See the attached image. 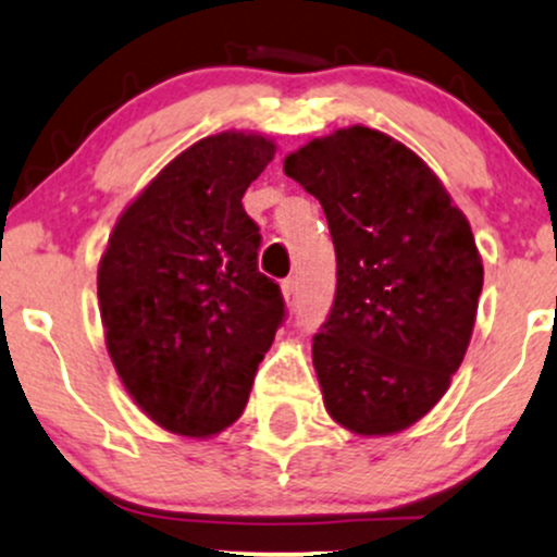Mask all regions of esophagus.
Here are the masks:
<instances>
[{
  "mask_svg": "<svg viewBox=\"0 0 557 557\" xmlns=\"http://www.w3.org/2000/svg\"><path fill=\"white\" fill-rule=\"evenodd\" d=\"M298 293H300L298 277L283 280V296H285V300H290V304H298Z\"/></svg>",
  "mask_w": 557,
  "mask_h": 557,
  "instance_id": "obj_1",
  "label": "esophagus"
}]
</instances>
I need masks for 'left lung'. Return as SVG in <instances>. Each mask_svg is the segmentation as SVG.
I'll return each instance as SVG.
<instances>
[{
  "mask_svg": "<svg viewBox=\"0 0 557 557\" xmlns=\"http://www.w3.org/2000/svg\"><path fill=\"white\" fill-rule=\"evenodd\" d=\"M319 198L337 287L311 356L330 417L356 434L417 424L445 395L474 330L482 257L445 185L400 140L354 125L285 157Z\"/></svg>",
  "mask_w": 557,
  "mask_h": 557,
  "instance_id": "8db88e82",
  "label": "left lung"
}]
</instances>
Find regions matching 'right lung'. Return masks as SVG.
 Here are the masks:
<instances>
[{
	"mask_svg": "<svg viewBox=\"0 0 557 557\" xmlns=\"http://www.w3.org/2000/svg\"><path fill=\"white\" fill-rule=\"evenodd\" d=\"M272 157L257 133L196 140L120 214L99 261L110 359L168 432L209 437L233 424L285 319L240 203Z\"/></svg>",
	"mask_w": 557,
	"mask_h": 557,
	"instance_id": "right-lung-1",
	"label": "right lung"
}]
</instances>
